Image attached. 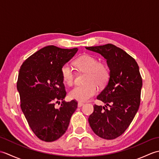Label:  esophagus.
<instances>
[{
	"label": "esophagus",
	"instance_id": "esophagus-1",
	"mask_svg": "<svg viewBox=\"0 0 159 159\" xmlns=\"http://www.w3.org/2000/svg\"><path fill=\"white\" fill-rule=\"evenodd\" d=\"M84 105V103H82V102H79V103H78V107H81L82 106H83Z\"/></svg>",
	"mask_w": 159,
	"mask_h": 159
}]
</instances>
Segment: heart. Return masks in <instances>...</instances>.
<instances>
[{
	"label": "heart",
	"mask_w": 159,
	"mask_h": 159,
	"mask_svg": "<svg viewBox=\"0 0 159 159\" xmlns=\"http://www.w3.org/2000/svg\"><path fill=\"white\" fill-rule=\"evenodd\" d=\"M75 64L79 70L87 72L83 85L76 86L70 92L72 99L80 102H86L97 93V87H103L106 85L109 78V72L107 67L95 57L89 55L79 57L75 61ZM61 73L63 81L67 85H72L74 83V72L72 67L69 63H66L61 67Z\"/></svg>",
	"instance_id": "b5f03b06"
}]
</instances>
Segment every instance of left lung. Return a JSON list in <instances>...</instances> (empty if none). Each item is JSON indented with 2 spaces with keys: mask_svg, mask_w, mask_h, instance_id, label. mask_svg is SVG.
Masks as SVG:
<instances>
[{
  "mask_svg": "<svg viewBox=\"0 0 159 159\" xmlns=\"http://www.w3.org/2000/svg\"><path fill=\"white\" fill-rule=\"evenodd\" d=\"M85 48L104 57L110 70L107 85L97 96L105 105L93 106L89 123L98 137L114 139L124 133L139 109L142 87L139 66L124 50L111 43Z\"/></svg>",
  "mask_w": 159,
  "mask_h": 159,
  "instance_id": "left-lung-1",
  "label": "left lung"
}]
</instances>
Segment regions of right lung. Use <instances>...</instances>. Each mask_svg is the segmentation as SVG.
<instances>
[{"mask_svg":"<svg viewBox=\"0 0 159 159\" xmlns=\"http://www.w3.org/2000/svg\"><path fill=\"white\" fill-rule=\"evenodd\" d=\"M77 48L48 46L39 50L20 67L17 89L20 107L30 128L39 139L51 142L66 133L77 102H66L61 67L75 55ZM62 104L59 109L55 103Z\"/></svg>","mask_w":159,"mask_h":159,"instance_id":"obj_1","label":"right lung"}]
</instances>
